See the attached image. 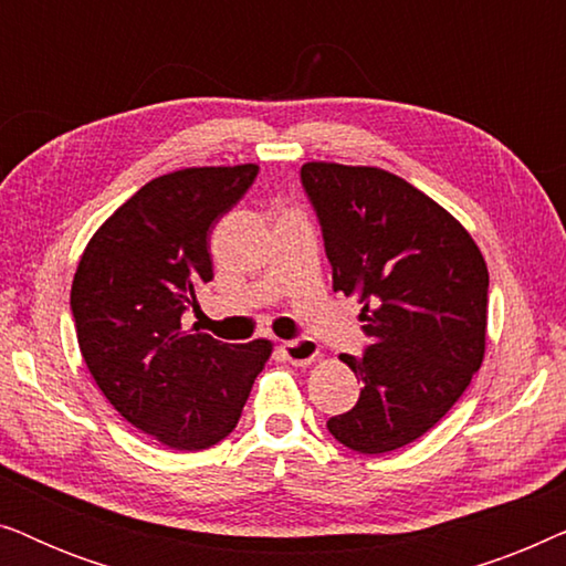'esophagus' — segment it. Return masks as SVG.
Segmentation results:
<instances>
[{
    "label": "esophagus",
    "instance_id": "1",
    "mask_svg": "<svg viewBox=\"0 0 566 566\" xmlns=\"http://www.w3.org/2000/svg\"><path fill=\"white\" fill-rule=\"evenodd\" d=\"M281 350L285 355V360L293 363V366H308V363L319 358V345H316L312 337L289 339V343L281 345Z\"/></svg>",
    "mask_w": 566,
    "mask_h": 566
}]
</instances>
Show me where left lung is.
Wrapping results in <instances>:
<instances>
[{
	"label": "left lung",
	"instance_id": "obj_1",
	"mask_svg": "<svg viewBox=\"0 0 566 566\" xmlns=\"http://www.w3.org/2000/svg\"><path fill=\"white\" fill-rule=\"evenodd\" d=\"M301 185L332 289L360 298L370 337L358 358L339 355L363 389L327 428L350 451H397L440 422L482 366L486 262L443 206L386 169L306 161Z\"/></svg>",
	"mask_w": 566,
	"mask_h": 566
}]
</instances>
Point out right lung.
Listing matches in <instances>:
<instances>
[{"label":"right lung","mask_w":566,"mask_h":566,"mask_svg":"<svg viewBox=\"0 0 566 566\" xmlns=\"http://www.w3.org/2000/svg\"><path fill=\"white\" fill-rule=\"evenodd\" d=\"M258 165L154 177L90 239L72 283L82 358L123 420L175 451H203L237 428L270 339L229 345L182 329L213 281L208 237Z\"/></svg>","instance_id":"right-lung-1"}]
</instances>
